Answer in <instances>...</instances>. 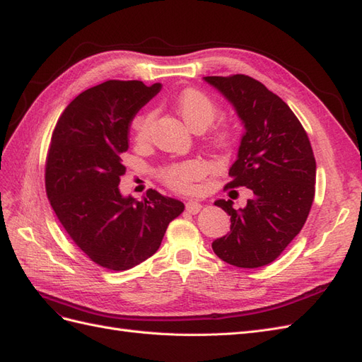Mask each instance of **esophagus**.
Instances as JSON below:
<instances>
[{"mask_svg": "<svg viewBox=\"0 0 362 362\" xmlns=\"http://www.w3.org/2000/svg\"><path fill=\"white\" fill-rule=\"evenodd\" d=\"M202 208V205H201V202H198V201H194V199H189L187 202H185V210H187L189 213H192V214H196L198 213L199 210Z\"/></svg>", "mask_w": 362, "mask_h": 362, "instance_id": "esophagus-1", "label": "esophagus"}]
</instances>
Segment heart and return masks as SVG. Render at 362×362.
I'll return each instance as SVG.
<instances>
[{"mask_svg":"<svg viewBox=\"0 0 362 362\" xmlns=\"http://www.w3.org/2000/svg\"><path fill=\"white\" fill-rule=\"evenodd\" d=\"M175 105H177V110L184 122L193 131H204L213 122L217 115L216 103L206 93L198 89L182 90L178 95L177 101H175ZM152 122H154V113L152 112H144L134 117L131 128H133L134 140L137 144H146ZM211 144L218 151L228 149L233 144V131L228 127H218L211 136ZM205 169L202 163L189 160L164 169L161 177L163 181L173 190L187 192L193 187L196 181L202 178Z\"/></svg>","mask_w":362,"mask_h":362,"instance_id":"heart-1","label":"heart"}]
</instances>
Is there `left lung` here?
I'll use <instances>...</instances> for the list:
<instances>
[{
  "instance_id": "1",
  "label": "left lung",
  "mask_w": 362,
  "mask_h": 362,
  "mask_svg": "<svg viewBox=\"0 0 362 362\" xmlns=\"http://www.w3.org/2000/svg\"><path fill=\"white\" fill-rule=\"evenodd\" d=\"M233 105L245 133L226 187L254 193L246 206L233 201L214 205L231 216V229L216 238L214 254L243 269L276 259L300 233L314 199L315 160L299 119L278 95L247 75L204 76Z\"/></svg>"
}]
</instances>
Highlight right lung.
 I'll return each instance as SVG.
<instances>
[{"mask_svg":"<svg viewBox=\"0 0 362 362\" xmlns=\"http://www.w3.org/2000/svg\"><path fill=\"white\" fill-rule=\"evenodd\" d=\"M161 83L110 80L80 93L54 128L45 187L60 223L96 264L128 270L158 250L184 204L156 190L144 201L119 190L129 127Z\"/></svg>","mask_w":362,"mask_h":362,"instance_id":"obj_1","label":"right lung"}]
</instances>
